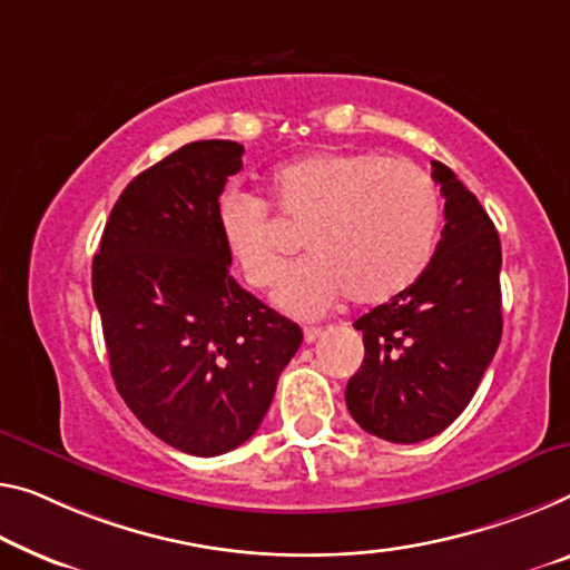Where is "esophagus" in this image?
I'll use <instances>...</instances> for the list:
<instances>
[{
  "mask_svg": "<svg viewBox=\"0 0 570 570\" xmlns=\"http://www.w3.org/2000/svg\"><path fill=\"white\" fill-rule=\"evenodd\" d=\"M321 334H323V328H315V326L303 331V336H305V341H308V344H313L315 338H321Z\"/></svg>",
  "mask_w": 570,
  "mask_h": 570,
  "instance_id": "34e87169",
  "label": "esophagus"
}]
</instances>
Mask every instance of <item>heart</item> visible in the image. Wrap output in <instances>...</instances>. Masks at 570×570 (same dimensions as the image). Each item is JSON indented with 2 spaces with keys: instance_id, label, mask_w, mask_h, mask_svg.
I'll return each instance as SVG.
<instances>
[{
  "instance_id": "b5f03b06",
  "label": "heart",
  "mask_w": 570,
  "mask_h": 570,
  "mask_svg": "<svg viewBox=\"0 0 570 570\" xmlns=\"http://www.w3.org/2000/svg\"><path fill=\"white\" fill-rule=\"evenodd\" d=\"M269 206L305 229L313 255L291 267L279 308L318 318L341 297L374 305L407 291L431 265L441 232V194L420 165L374 153L318 150L279 165ZM265 200L239 188L216 200V229L244 283L265 291L285 267V247Z\"/></svg>"
}]
</instances>
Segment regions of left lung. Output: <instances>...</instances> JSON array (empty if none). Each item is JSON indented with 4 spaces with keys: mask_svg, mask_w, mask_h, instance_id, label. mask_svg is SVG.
<instances>
[{
    "mask_svg": "<svg viewBox=\"0 0 570 570\" xmlns=\"http://www.w3.org/2000/svg\"><path fill=\"white\" fill-rule=\"evenodd\" d=\"M445 226L425 273L354 328L364 362L346 407L366 433L420 443L445 431L474 397L502 338V244L492 218L451 168L433 160Z\"/></svg>",
    "mask_w": 570,
    "mask_h": 570,
    "instance_id": "obj_1",
    "label": "left lung"
}]
</instances>
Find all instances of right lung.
Here are the masks:
<instances>
[{
	"mask_svg": "<svg viewBox=\"0 0 570 570\" xmlns=\"http://www.w3.org/2000/svg\"><path fill=\"white\" fill-rule=\"evenodd\" d=\"M242 155L232 139H200L139 173L91 267L121 400L190 456H222L255 435L303 341L297 323L229 275L216 200Z\"/></svg>",
	"mask_w": 570,
	"mask_h": 570,
	"instance_id": "1",
	"label": "right lung"
}]
</instances>
